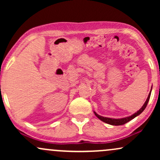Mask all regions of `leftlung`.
Instances as JSON below:
<instances>
[{
	"label": "left lung",
	"mask_w": 160,
	"mask_h": 160,
	"mask_svg": "<svg viewBox=\"0 0 160 160\" xmlns=\"http://www.w3.org/2000/svg\"><path fill=\"white\" fill-rule=\"evenodd\" d=\"M151 90H152V88H151ZM151 90H150V92L149 93V95H148V98H147L146 102H144V105L141 108V109L139 110V111H138L136 113H135L132 116H129V117H124V118H121V119H113V118H109V117H102V116L98 115V113H95V112L94 111L95 115L96 116V117H98L100 120L103 121L104 122H106V123H108V124L112 125V126H121V125H123L125 123H126V122H128V121L132 120V119L135 118V117H136L137 116L141 114V113L144 111V109L146 108L147 105H148V102H149V100H150V94H151Z\"/></svg>",
	"instance_id": "obj_1"
}]
</instances>
